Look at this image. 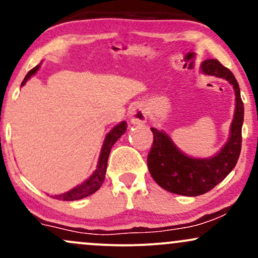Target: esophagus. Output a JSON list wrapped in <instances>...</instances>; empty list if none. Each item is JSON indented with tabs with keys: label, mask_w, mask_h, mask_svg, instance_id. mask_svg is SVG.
Returning <instances> with one entry per match:
<instances>
[{
	"label": "esophagus",
	"mask_w": 258,
	"mask_h": 258,
	"mask_svg": "<svg viewBox=\"0 0 258 258\" xmlns=\"http://www.w3.org/2000/svg\"><path fill=\"white\" fill-rule=\"evenodd\" d=\"M148 112L147 109L143 105H136L133 106L132 110L130 111V117L133 123H144L147 121Z\"/></svg>",
	"instance_id": "34e87169"
}]
</instances>
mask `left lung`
Returning <instances> with one entry per match:
<instances>
[{"mask_svg":"<svg viewBox=\"0 0 258 258\" xmlns=\"http://www.w3.org/2000/svg\"><path fill=\"white\" fill-rule=\"evenodd\" d=\"M206 75L226 79L235 91V112L227 144L214 158L194 159L180 153L170 137L156 128L153 132V146L148 154L149 172L165 190L185 197L205 194L221 183L235 167L241 150V126L244 121V103L235 76L217 59H207L201 65Z\"/></svg>","mask_w":258,"mask_h":258,"instance_id":"8db88e82","label":"left lung"}]
</instances>
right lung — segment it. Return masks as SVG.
<instances>
[{"label":"right lung","mask_w":258,"mask_h":258,"mask_svg":"<svg viewBox=\"0 0 258 258\" xmlns=\"http://www.w3.org/2000/svg\"><path fill=\"white\" fill-rule=\"evenodd\" d=\"M38 68L40 67H35L34 69H31L30 72L28 73V75H26L25 79L23 80L22 86L24 85L25 82L28 81V80L30 79L35 73L37 72ZM126 130H127L126 121H122V122L119 123L117 126H115L114 128H112L111 131L108 133V136L105 137L104 143H103L98 165H97L96 171H94L93 174H92L90 178L86 180V182L82 183V184L75 186V188L72 189V190L67 191V193L60 194V195H54V197H53V199L64 200V201H74V200H80V199H82V198H86V197H88V195L96 193V191L100 188L103 180H104V178H105L106 165H108V158H109V154H110L111 147L114 146L115 142H116L117 139H119L121 136L125 133Z\"/></svg>","instance_id":"1"}]
</instances>
